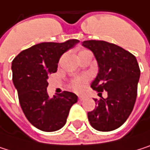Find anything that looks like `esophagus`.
Wrapping results in <instances>:
<instances>
[{
	"mask_svg": "<svg viewBox=\"0 0 150 150\" xmlns=\"http://www.w3.org/2000/svg\"><path fill=\"white\" fill-rule=\"evenodd\" d=\"M84 100V98L83 97H79V101H83Z\"/></svg>",
	"mask_w": 150,
	"mask_h": 150,
	"instance_id": "34e87169",
	"label": "esophagus"
}]
</instances>
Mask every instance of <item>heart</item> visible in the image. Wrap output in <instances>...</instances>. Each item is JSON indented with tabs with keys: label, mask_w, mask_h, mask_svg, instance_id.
Wrapping results in <instances>:
<instances>
[{
	"label": "heart",
	"mask_w": 150,
	"mask_h": 150,
	"mask_svg": "<svg viewBox=\"0 0 150 150\" xmlns=\"http://www.w3.org/2000/svg\"><path fill=\"white\" fill-rule=\"evenodd\" d=\"M84 52H89V51L82 50L79 53ZM87 81H88V78L87 77H78V78H76L74 80H73L72 83H71V88L74 91H77V92H82L84 90V88H85V85L87 83Z\"/></svg>",
	"instance_id": "b5f03b06"
}]
</instances>
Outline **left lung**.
Returning a JSON list of instances; mask_svg holds the SVG:
<instances>
[{"instance_id":"left-lung-1","label":"left lung","mask_w":150,"mask_h":150,"mask_svg":"<svg viewBox=\"0 0 150 150\" xmlns=\"http://www.w3.org/2000/svg\"><path fill=\"white\" fill-rule=\"evenodd\" d=\"M82 45L93 52L98 65L91 88L107 92L106 98L94 99L97 106L88 112L89 121L98 131L115 130L126 122L134 106L141 74L137 59L128 51L106 41L86 40Z\"/></svg>"}]
</instances>
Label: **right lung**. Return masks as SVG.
I'll return each instance as SVG.
<instances>
[{
	"instance_id": "1",
	"label": "right lung",
	"mask_w": 150,
	"mask_h": 150,
	"mask_svg": "<svg viewBox=\"0 0 150 150\" xmlns=\"http://www.w3.org/2000/svg\"><path fill=\"white\" fill-rule=\"evenodd\" d=\"M80 41L44 42L22 51L12 61V80L21 108L27 120L38 129L54 132L67 122L71 106L78 97L63 91L50 98L46 88L48 76L57 71L60 56Z\"/></svg>"
}]
</instances>
